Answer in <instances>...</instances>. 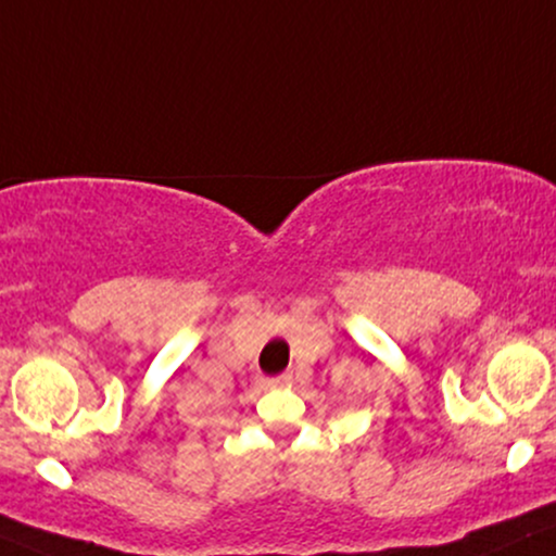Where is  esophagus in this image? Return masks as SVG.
Masks as SVG:
<instances>
[{
    "label": "esophagus",
    "mask_w": 556,
    "mask_h": 556,
    "mask_svg": "<svg viewBox=\"0 0 556 556\" xmlns=\"http://www.w3.org/2000/svg\"><path fill=\"white\" fill-rule=\"evenodd\" d=\"M291 379H293V374H283V376H278V379H270V383L273 387H286V383H291Z\"/></svg>",
    "instance_id": "34e87169"
}]
</instances>
